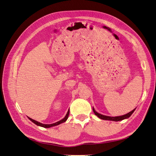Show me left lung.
<instances>
[{
    "instance_id": "1",
    "label": "left lung",
    "mask_w": 156,
    "mask_h": 156,
    "mask_svg": "<svg viewBox=\"0 0 156 156\" xmlns=\"http://www.w3.org/2000/svg\"><path fill=\"white\" fill-rule=\"evenodd\" d=\"M136 109V108H135ZM135 109L133 110V111H130V112H128L127 114H126V115H122V116H115V117H111V116H105V115H101V114H99L94 109V108L93 107V112L94 113V115H95L96 116H97L99 119H102V120H112V121H116V122H117V121H120V120H122L124 119H128V118L130 117L132 115V113L134 112Z\"/></svg>"
}]
</instances>
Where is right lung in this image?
Wrapping results in <instances>:
<instances>
[{
    "label": "right lung",
    "instance_id": "1",
    "mask_svg": "<svg viewBox=\"0 0 156 156\" xmlns=\"http://www.w3.org/2000/svg\"><path fill=\"white\" fill-rule=\"evenodd\" d=\"M69 111H67V113L66 114V116L63 118V119L62 120H61L59 121H58V122H57L55 123H54V124H42V123H40L39 122H37V121L36 120H34L33 119H32L31 118L28 117V119L32 121V122H34L35 124H36L37 126H41V127H44V128H50V127H52V126H57V125H59L60 124H62L63 122H65L68 119V116H69Z\"/></svg>",
    "mask_w": 156,
    "mask_h": 156
}]
</instances>
